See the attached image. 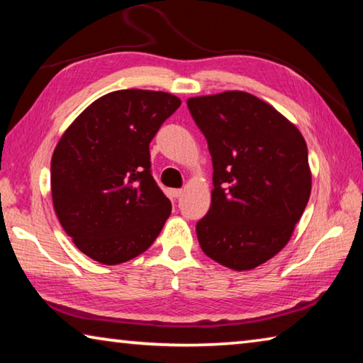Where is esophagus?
Masks as SVG:
<instances>
[{
    "label": "esophagus",
    "mask_w": 363,
    "mask_h": 363,
    "mask_svg": "<svg viewBox=\"0 0 363 363\" xmlns=\"http://www.w3.org/2000/svg\"><path fill=\"white\" fill-rule=\"evenodd\" d=\"M182 194H184L182 189H171V190H169V195L173 196V199H179V196H181Z\"/></svg>",
    "instance_id": "34e87169"
}]
</instances>
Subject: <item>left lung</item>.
<instances>
[{
	"instance_id": "1",
	"label": "left lung",
	"mask_w": 363,
	"mask_h": 363,
	"mask_svg": "<svg viewBox=\"0 0 363 363\" xmlns=\"http://www.w3.org/2000/svg\"><path fill=\"white\" fill-rule=\"evenodd\" d=\"M213 160L211 206L196 223L203 253L233 270L261 266L290 242L309 201L307 145L296 126L243 91L187 101Z\"/></svg>"
}]
</instances>
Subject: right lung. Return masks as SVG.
Here are the masks:
<instances>
[{
	"label": "right lung",
	"instance_id": "1",
	"mask_svg": "<svg viewBox=\"0 0 363 363\" xmlns=\"http://www.w3.org/2000/svg\"><path fill=\"white\" fill-rule=\"evenodd\" d=\"M179 106V97L163 91H113L60 138L51 160L54 211L91 259L126 262L162 232L171 201L152 177L149 144Z\"/></svg>",
	"mask_w": 363,
	"mask_h": 363
}]
</instances>
